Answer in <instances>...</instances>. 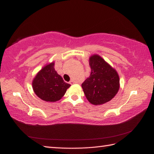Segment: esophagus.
I'll return each mask as SVG.
<instances>
[{
	"instance_id": "34e87169",
	"label": "esophagus",
	"mask_w": 154,
	"mask_h": 154,
	"mask_svg": "<svg viewBox=\"0 0 154 154\" xmlns=\"http://www.w3.org/2000/svg\"><path fill=\"white\" fill-rule=\"evenodd\" d=\"M69 83L71 84V85H73L74 83H75V82L73 81H70V82H69Z\"/></svg>"
}]
</instances>
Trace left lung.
Segmentation results:
<instances>
[{
    "instance_id": "left-lung-1",
    "label": "left lung",
    "mask_w": 154,
    "mask_h": 154,
    "mask_svg": "<svg viewBox=\"0 0 154 154\" xmlns=\"http://www.w3.org/2000/svg\"><path fill=\"white\" fill-rule=\"evenodd\" d=\"M91 69L89 77L81 85L87 99L93 105L109 102L120 89V78L116 70L99 54L89 59Z\"/></svg>"
}]
</instances>
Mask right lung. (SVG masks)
<instances>
[{"mask_svg": "<svg viewBox=\"0 0 154 154\" xmlns=\"http://www.w3.org/2000/svg\"><path fill=\"white\" fill-rule=\"evenodd\" d=\"M54 66V61L47 63L32 80L34 92L40 99L46 102L54 103L60 100L71 86L57 73Z\"/></svg>", "mask_w": 154, "mask_h": 154, "instance_id": "1", "label": "right lung"}]
</instances>
